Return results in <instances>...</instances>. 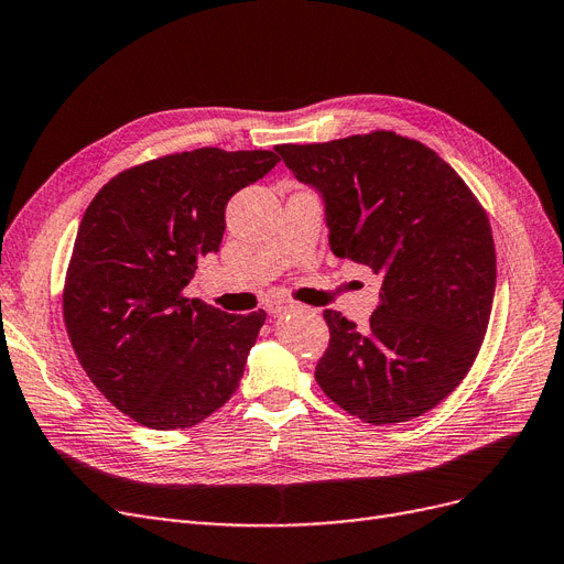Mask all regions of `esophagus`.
<instances>
[{
  "label": "esophagus",
  "mask_w": 564,
  "mask_h": 564,
  "mask_svg": "<svg viewBox=\"0 0 564 564\" xmlns=\"http://www.w3.org/2000/svg\"><path fill=\"white\" fill-rule=\"evenodd\" d=\"M264 308H267V313H269V315H279V313H283V311H292V308H295V304H285V302H269Z\"/></svg>",
  "instance_id": "34e87169"
}]
</instances>
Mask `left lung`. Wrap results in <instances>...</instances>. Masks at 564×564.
I'll list each match as a JSON object with an SVG mask.
<instances>
[{
	"label": "left lung",
	"mask_w": 564,
	"mask_h": 564,
	"mask_svg": "<svg viewBox=\"0 0 564 564\" xmlns=\"http://www.w3.org/2000/svg\"><path fill=\"white\" fill-rule=\"evenodd\" d=\"M276 152L325 205L329 249L382 276L359 329L325 311L329 348L315 366L325 394L369 424L435 408L470 371L496 295L488 216L454 167L391 131Z\"/></svg>",
	"instance_id": "8db88e82"
}]
</instances>
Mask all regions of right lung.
<instances>
[{
	"label": "right lung",
	"instance_id": "1",
	"mask_svg": "<svg viewBox=\"0 0 564 564\" xmlns=\"http://www.w3.org/2000/svg\"><path fill=\"white\" fill-rule=\"evenodd\" d=\"M276 163L267 150L203 147L124 170L89 203L64 323L89 380L138 424L188 429L237 391L267 313L230 315L184 288L221 249L228 200Z\"/></svg>",
	"mask_w": 564,
	"mask_h": 564
}]
</instances>
